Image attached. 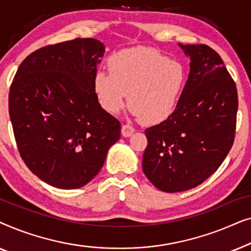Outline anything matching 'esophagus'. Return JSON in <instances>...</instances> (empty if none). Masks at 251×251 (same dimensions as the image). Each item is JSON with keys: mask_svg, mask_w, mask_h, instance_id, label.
I'll use <instances>...</instances> for the list:
<instances>
[{"mask_svg": "<svg viewBox=\"0 0 251 251\" xmlns=\"http://www.w3.org/2000/svg\"><path fill=\"white\" fill-rule=\"evenodd\" d=\"M133 132H135V128H133L132 126H129V125H123L122 126L121 133H122L123 137H130Z\"/></svg>", "mask_w": 251, "mask_h": 251, "instance_id": "obj_1", "label": "esophagus"}]
</instances>
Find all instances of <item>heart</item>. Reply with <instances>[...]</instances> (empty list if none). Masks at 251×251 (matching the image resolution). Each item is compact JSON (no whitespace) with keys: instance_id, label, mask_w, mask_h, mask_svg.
<instances>
[{"instance_id":"b5f03b06","label":"heart","mask_w":251,"mask_h":251,"mask_svg":"<svg viewBox=\"0 0 251 251\" xmlns=\"http://www.w3.org/2000/svg\"><path fill=\"white\" fill-rule=\"evenodd\" d=\"M109 74L98 71L94 91L105 112L116 114L126 102L144 125L166 121L176 109L187 81L179 61L150 49L116 52L108 60Z\"/></svg>"}]
</instances>
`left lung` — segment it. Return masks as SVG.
<instances>
[{"instance_id": "left-lung-1", "label": "left lung", "mask_w": 251, "mask_h": 251, "mask_svg": "<svg viewBox=\"0 0 251 251\" xmlns=\"http://www.w3.org/2000/svg\"><path fill=\"white\" fill-rule=\"evenodd\" d=\"M179 47L190 74L175 112L145 130L143 170L168 193L191 190L225 160L235 137L238 91L221 56L205 44Z\"/></svg>"}]
</instances>
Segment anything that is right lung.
Returning <instances> with one entry per match:
<instances>
[{"instance_id": "1", "label": "right lung", "mask_w": 251, "mask_h": 251, "mask_svg": "<svg viewBox=\"0 0 251 251\" xmlns=\"http://www.w3.org/2000/svg\"><path fill=\"white\" fill-rule=\"evenodd\" d=\"M105 47L75 39L27 56L9 91V114L20 156L47 184L74 190L101 169L120 138L121 123L98 104L94 91Z\"/></svg>"}]
</instances>
